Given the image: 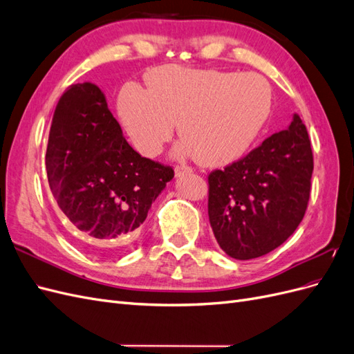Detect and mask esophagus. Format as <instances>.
I'll use <instances>...</instances> for the list:
<instances>
[{"instance_id": "34e87169", "label": "esophagus", "mask_w": 354, "mask_h": 354, "mask_svg": "<svg viewBox=\"0 0 354 354\" xmlns=\"http://www.w3.org/2000/svg\"><path fill=\"white\" fill-rule=\"evenodd\" d=\"M174 173H176V177H181V176L192 173V168L190 167H176Z\"/></svg>"}]
</instances>
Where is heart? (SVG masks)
<instances>
[{
	"instance_id": "obj_1",
	"label": "heart",
	"mask_w": 354,
	"mask_h": 354,
	"mask_svg": "<svg viewBox=\"0 0 354 354\" xmlns=\"http://www.w3.org/2000/svg\"><path fill=\"white\" fill-rule=\"evenodd\" d=\"M146 80L149 88L127 84L118 97L122 125L143 156H155L177 124L180 156L195 155L205 167L229 165L251 151L272 113V85L254 72L167 65Z\"/></svg>"
}]
</instances>
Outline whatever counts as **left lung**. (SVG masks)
<instances>
[{
	"label": "left lung",
	"instance_id": "left-lung-1",
	"mask_svg": "<svg viewBox=\"0 0 354 354\" xmlns=\"http://www.w3.org/2000/svg\"><path fill=\"white\" fill-rule=\"evenodd\" d=\"M313 153L297 113L286 130L208 177V216L220 248L251 260L282 245L301 223L310 198Z\"/></svg>",
	"mask_w": 354,
	"mask_h": 354
}]
</instances>
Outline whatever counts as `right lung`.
Returning a JSON list of instances; mask_svg holds the SVG:
<instances>
[{"instance_id": "right-lung-1", "label": "right lung", "mask_w": 354, "mask_h": 354, "mask_svg": "<svg viewBox=\"0 0 354 354\" xmlns=\"http://www.w3.org/2000/svg\"><path fill=\"white\" fill-rule=\"evenodd\" d=\"M48 185L87 251L108 255L133 243L174 171L127 143L95 84L60 97L46 153Z\"/></svg>"}]
</instances>
